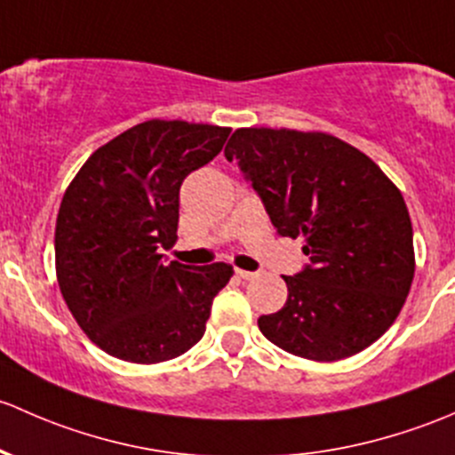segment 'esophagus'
Returning a JSON list of instances; mask_svg holds the SVG:
<instances>
[{
  "mask_svg": "<svg viewBox=\"0 0 455 455\" xmlns=\"http://www.w3.org/2000/svg\"><path fill=\"white\" fill-rule=\"evenodd\" d=\"M236 275H238V278H243V280H254V278H256V275H259V274H256V271H245V269H236Z\"/></svg>",
  "mask_w": 455,
  "mask_h": 455,
  "instance_id": "obj_1",
  "label": "esophagus"
}]
</instances>
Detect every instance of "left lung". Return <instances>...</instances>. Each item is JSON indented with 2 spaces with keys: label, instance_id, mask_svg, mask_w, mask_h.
Returning <instances> with one entry per match:
<instances>
[{
  "label": "left lung",
  "instance_id": "left-lung-1",
  "mask_svg": "<svg viewBox=\"0 0 455 455\" xmlns=\"http://www.w3.org/2000/svg\"><path fill=\"white\" fill-rule=\"evenodd\" d=\"M226 157L280 236H304L308 265L283 275L289 298L259 317L271 344L313 362L362 353L392 326L414 278L407 205L381 168L329 133L236 129Z\"/></svg>",
  "mask_w": 455,
  "mask_h": 455
}]
</instances>
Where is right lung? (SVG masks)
I'll use <instances>...</instances> for the list:
<instances>
[{
	"label": "right lung",
	"instance_id": "add662e5",
	"mask_svg": "<svg viewBox=\"0 0 455 455\" xmlns=\"http://www.w3.org/2000/svg\"><path fill=\"white\" fill-rule=\"evenodd\" d=\"M228 126L148 120L92 153L65 190L54 232L56 278L85 335L111 357L159 363L204 337L226 262L171 260L180 188L221 153Z\"/></svg>",
	"mask_w": 455,
	"mask_h": 455
}]
</instances>
